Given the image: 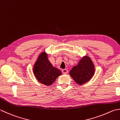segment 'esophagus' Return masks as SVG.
Listing matches in <instances>:
<instances>
[{
  "label": "esophagus",
  "mask_w": 120,
  "mask_h": 120,
  "mask_svg": "<svg viewBox=\"0 0 120 120\" xmlns=\"http://www.w3.org/2000/svg\"><path fill=\"white\" fill-rule=\"evenodd\" d=\"M62 73L64 74H67L68 73V71L66 69H63L62 70Z\"/></svg>",
  "instance_id": "1"
}]
</instances>
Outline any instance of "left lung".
<instances>
[{
	"label": "left lung",
	"instance_id": "left-lung-1",
	"mask_svg": "<svg viewBox=\"0 0 120 120\" xmlns=\"http://www.w3.org/2000/svg\"><path fill=\"white\" fill-rule=\"evenodd\" d=\"M95 66L91 59L84 56L76 66L73 67L70 75L79 85H83L90 81L94 75Z\"/></svg>",
	"mask_w": 120,
	"mask_h": 120
}]
</instances>
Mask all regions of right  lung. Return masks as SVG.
I'll return each mask as SVG.
<instances>
[{"instance_id": "obj_1", "label": "right lung", "mask_w": 120, "mask_h": 120, "mask_svg": "<svg viewBox=\"0 0 120 120\" xmlns=\"http://www.w3.org/2000/svg\"><path fill=\"white\" fill-rule=\"evenodd\" d=\"M48 55L45 52L38 56L33 68L35 76L40 83L47 86L51 85L57 77L61 75L60 70L53 67L49 61Z\"/></svg>"}]
</instances>
